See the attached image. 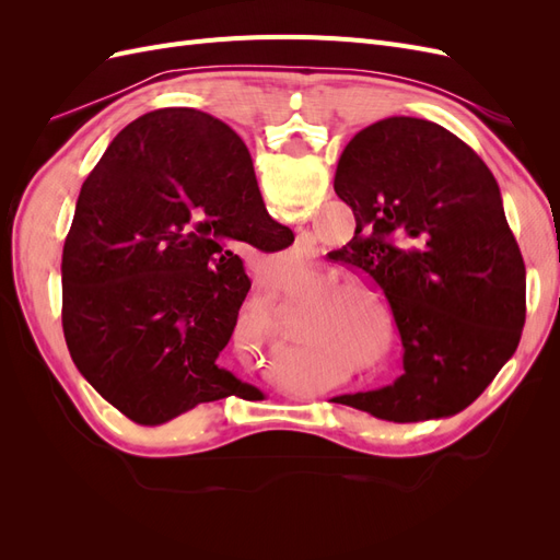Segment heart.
Instances as JSON below:
<instances>
[{
	"label": "heart",
	"mask_w": 560,
	"mask_h": 560,
	"mask_svg": "<svg viewBox=\"0 0 560 560\" xmlns=\"http://www.w3.org/2000/svg\"><path fill=\"white\" fill-rule=\"evenodd\" d=\"M334 276H327V280H331ZM350 292H366L364 287H360V284H354V282H350V280H343V282H334V284H329L327 290H325V299L329 301V299H334V296H341V294H350ZM325 315L329 325H334V327H343L346 331H360L362 329V325H360V315H354V311L350 308V303L348 301H334V303H329V306L322 311Z\"/></svg>",
	"instance_id": "heart-1"
}]
</instances>
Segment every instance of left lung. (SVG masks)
<instances>
[{"mask_svg":"<svg viewBox=\"0 0 560 560\" xmlns=\"http://www.w3.org/2000/svg\"><path fill=\"white\" fill-rule=\"evenodd\" d=\"M334 191L358 226L329 257L383 292L404 346L395 385L336 401L393 422L467 409L525 322V266L495 177L446 128L389 116L348 142Z\"/></svg>","mask_w":560,"mask_h":560,"instance_id":"1","label":"left lung"}]
</instances>
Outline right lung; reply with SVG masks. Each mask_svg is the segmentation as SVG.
Returning a JSON list of instances; mask_svg holds the SVG:
<instances>
[{"instance_id":"obj_1","label":"right lung","mask_w":560,"mask_h":560,"mask_svg":"<svg viewBox=\"0 0 560 560\" xmlns=\"http://www.w3.org/2000/svg\"><path fill=\"white\" fill-rule=\"evenodd\" d=\"M292 241L226 124L189 107L135 118L83 182L62 249V331L81 376L140 425L254 389L217 364L252 284L229 243Z\"/></svg>"}]
</instances>
